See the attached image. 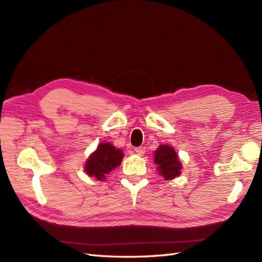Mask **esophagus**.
<instances>
[{
  "instance_id": "esophagus-1",
  "label": "esophagus",
  "mask_w": 262,
  "mask_h": 262,
  "mask_svg": "<svg viewBox=\"0 0 262 262\" xmlns=\"http://www.w3.org/2000/svg\"><path fill=\"white\" fill-rule=\"evenodd\" d=\"M134 152H136L138 155H143L145 153V147L144 146H140L134 148Z\"/></svg>"
}]
</instances>
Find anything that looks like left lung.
Masks as SVG:
<instances>
[{"label": "left lung", "instance_id": "8db88e82", "mask_svg": "<svg viewBox=\"0 0 262 262\" xmlns=\"http://www.w3.org/2000/svg\"><path fill=\"white\" fill-rule=\"evenodd\" d=\"M154 163L157 164L158 171L166 180L180 175L181 164L178 155L169 145H161L155 150Z\"/></svg>", "mask_w": 262, "mask_h": 262}]
</instances>
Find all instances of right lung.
<instances>
[{"label": "right lung", "instance_id": "right-lung-1", "mask_svg": "<svg viewBox=\"0 0 262 262\" xmlns=\"http://www.w3.org/2000/svg\"><path fill=\"white\" fill-rule=\"evenodd\" d=\"M123 157L122 150L110 143H101L85 164L87 175L97 180H104L108 173L120 165Z\"/></svg>", "mask_w": 262, "mask_h": 262}]
</instances>
